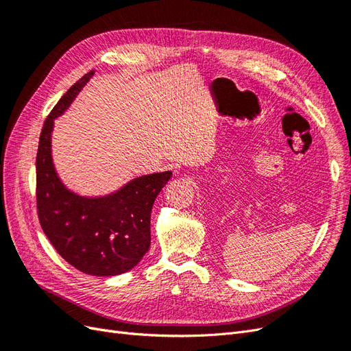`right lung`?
<instances>
[{"instance_id": "right-lung-1", "label": "right lung", "mask_w": 351, "mask_h": 351, "mask_svg": "<svg viewBox=\"0 0 351 351\" xmlns=\"http://www.w3.org/2000/svg\"><path fill=\"white\" fill-rule=\"evenodd\" d=\"M95 71L62 95L42 127L36 155V204L40 227L60 256L95 277H114L134 268L151 246L154 202L171 171L136 177L104 196H80L67 189L52 161L54 120L76 99Z\"/></svg>"}]
</instances>
